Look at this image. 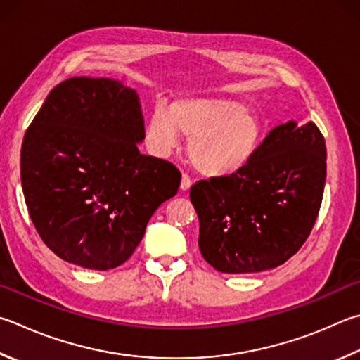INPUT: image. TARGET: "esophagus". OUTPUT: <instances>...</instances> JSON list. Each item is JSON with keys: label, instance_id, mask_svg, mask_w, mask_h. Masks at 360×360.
<instances>
[{"label": "esophagus", "instance_id": "1", "mask_svg": "<svg viewBox=\"0 0 360 360\" xmlns=\"http://www.w3.org/2000/svg\"><path fill=\"white\" fill-rule=\"evenodd\" d=\"M191 186H192L191 176L186 174V173H182V178H181V191H188V188H191Z\"/></svg>", "mask_w": 360, "mask_h": 360}]
</instances>
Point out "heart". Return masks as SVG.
<instances>
[{"instance_id":"1","label":"heart","mask_w":360,"mask_h":360,"mask_svg":"<svg viewBox=\"0 0 360 360\" xmlns=\"http://www.w3.org/2000/svg\"><path fill=\"white\" fill-rule=\"evenodd\" d=\"M188 139L187 154L207 178H226L244 169L263 141V124L244 102L226 97H182L169 110L155 107L146 139L158 155H168Z\"/></svg>"}]
</instances>
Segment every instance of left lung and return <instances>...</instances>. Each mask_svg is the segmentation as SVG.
<instances>
[{
	"mask_svg": "<svg viewBox=\"0 0 360 360\" xmlns=\"http://www.w3.org/2000/svg\"><path fill=\"white\" fill-rule=\"evenodd\" d=\"M324 182L326 143L316 124L274 127L244 169L191 187L202 258L225 274L283 264L315 225Z\"/></svg>",
	"mask_w": 360,
	"mask_h": 360,
	"instance_id": "left-lung-1",
	"label": "left lung"
}]
</instances>
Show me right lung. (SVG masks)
Listing matches in <instances>:
<instances>
[{
    "label": "right lung",
    "instance_id": "obj_1",
    "mask_svg": "<svg viewBox=\"0 0 360 360\" xmlns=\"http://www.w3.org/2000/svg\"><path fill=\"white\" fill-rule=\"evenodd\" d=\"M143 139L135 89L74 77L50 91L25 134L20 176L32 224L61 259L96 271L121 266L178 192L179 169L140 154Z\"/></svg>",
    "mask_w": 360,
    "mask_h": 360
}]
</instances>
